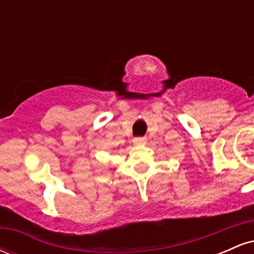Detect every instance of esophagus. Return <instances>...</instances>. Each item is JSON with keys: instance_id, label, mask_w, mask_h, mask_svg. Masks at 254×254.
<instances>
[{"instance_id": "obj_1", "label": "esophagus", "mask_w": 254, "mask_h": 254, "mask_svg": "<svg viewBox=\"0 0 254 254\" xmlns=\"http://www.w3.org/2000/svg\"><path fill=\"white\" fill-rule=\"evenodd\" d=\"M132 143L136 147H141V145H144L147 143V138L145 137H136V138H133Z\"/></svg>"}]
</instances>
